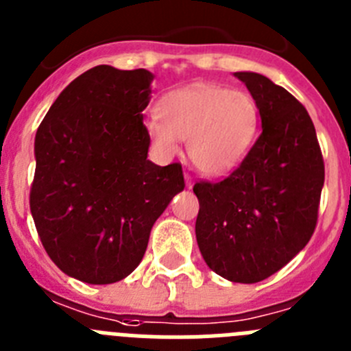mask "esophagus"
Instances as JSON below:
<instances>
[{"label": "esophagus", "instance_id": "34e87169", "mask_svg": "<svg viewBox=\"0 0 351 351\" xmlns=\"http://www.w3.org/2000/svg\"><path fill=\"white\" fill-rule=\"evenodd\" d=\"M185 185L186 189H192V186H194V180H192L189 175H185Z\"/></svg>", "mask_w": 351, "mask_h": 351}]
</instances>
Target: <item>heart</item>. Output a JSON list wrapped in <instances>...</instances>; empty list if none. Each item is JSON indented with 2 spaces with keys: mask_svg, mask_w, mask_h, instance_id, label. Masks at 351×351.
I'll return each mask as SVG.
<instances>
[{
  "mask_svg": "<svg viewBox=\"0 0 351 351\" xmlns=\"http://www.w3.org/2000/svg\"><path fill=\"white\" fill-rule=\"evenodd\" d=\"M260 109L247 91L195 83L169 91L159 101V116L145 121L147 136L165 156L186 140L192 166L208 176L234 171L253 147Z\"/></svg>",
  "mask_w": 351,
  "mask_h": 351,
  "instance_id": "heart-1",
  "label": "heart"
}]
</instances>
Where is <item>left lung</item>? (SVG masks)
Returning <instances> with one entry per match:
<instances>
[{"instance_id": "1", "label": "left lung", "mask_w": 351, "mask_h": 351, "mask_svg": "<svg viewBox=\"0 0 351 351\" xmlns=\"http://www.w3.org/2000/svg\"><path fill=\"white\" fill-rule=\"evenodd\" d=\"M260 109L261 133L228 178L194 185L195 237L223 279L254 284L289 263L317 225L324 160L308 112L256 72H234Z\"/></svg>"}]
</instances>
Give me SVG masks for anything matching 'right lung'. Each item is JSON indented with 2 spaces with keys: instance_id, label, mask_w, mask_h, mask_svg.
Listing matches in <instances>:
<instances>
[{
  "instance_id": "obj_1",
  "label": "right lung",
  "mask_w": 351,
  "mask_h": 351,
  "mask_svg": "<svg viewBox=\"0 0 351 351\" xmlns=\"http://www.w3.org/2000/svg\"><path fill=\"white\" fill-rule=\"evenodd\" d=\"M152 72L97 65L53 101L34 140L31 213L69 277L112 284L135 270L150 230L183 191L180 165L147 159Z\"/></svg>"
}]
</instances>
